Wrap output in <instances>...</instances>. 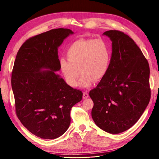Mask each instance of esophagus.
Here are the masks:
<instances>
[{
	"label": "esophagus",
	"instance_id": "obj_1",
	"mask_svg": "<svg viewBox=\"0 0 159 159\" xmlns=\"http://www.w3.org/2000/svg\"><path fill=\"white\" fill-rule=\"evenodd\" d=\"M88 96H89V94H88V93H87V92H83V99H87L88 98Z\"/></svg>",
	"mask_w": 159,
	"mask_h": 159
}]
</instances>
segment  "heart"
Returning a JSON list of instances; mask_svg holds the SVG:
<instances>
[{
    "label": "heart",
    "mask_w": 159,
    "mask_h": 159,
    "mask_svg": "<svg viewBox=\"0 0 159 159\" xmlns=\"http://www.w3.org/2000/svg\"><path fill=\"white\" fill-rule=\"evenodd\" d=\"M67 59L61 58L59 64L67 83L89 88L93 82L101 80L107 75L111 60L110 51L104 40L79 39L73 42L67 50ZM81 72H80V70Z\"/></svg>",
    "instance_id": "b5f03b06"
}]
</instances>
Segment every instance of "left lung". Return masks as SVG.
Here are the masks:
<instances>
[{
    "label": "left lung",
    "instance_id": "obj_1",
    "mask_svg": "<svg viewBox=\"0 0 159 159\" xmlns=\"http://www.w3.org/2000/svg\"><path fill=\"white\" fill-rule=\"evenodd\" d=\"M102 35L112 41V52L107 75L89 93L93 102L92 117L102 130L118 134L133 127L149 104V66L127 34L108 30Z\"/></svg>",
    "mask_w": 159,
    "mask_h": 159
}]
</instances>
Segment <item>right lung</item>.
Here are the masks:
<instances>
[{
    "mask_svg": "<svg viewBox=\"0 0 159 159\" xmlns=\"http://www.w3.org/2000/svg\"><path fill=\"white\" fill-rule=\"evenodd\" d=\"M73 34L62 28L41 33L27 39L17 54L11 80L16 114L41 139H55L64 134L71 108L82 98L81 91L55 73L60 70L58 48Z\"/></svg>",
    "mask_w": 159,
    "mask_h": 159,
    "instance_id": "add662e5",
    "label": "right lung"
}]
</instances>
